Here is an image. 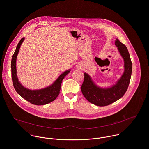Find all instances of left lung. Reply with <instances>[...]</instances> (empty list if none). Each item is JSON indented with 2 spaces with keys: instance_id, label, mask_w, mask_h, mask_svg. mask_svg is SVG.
I'll list each match as a JSON object with an SVG mask.
<instances>
[{
  "instance_id": "obj_1",
  "label": "left lung",
  "mask_w": 149,
  "mask_h": 149,
  "mask_svg": "<svg viewBox=\"0 0 149 149\" xmlns=\"http://www.w3.org/2000/svg\"><path fill=\"white\" fill-rule=\"evenodd\" d=\"M115 45L124 61V73L116 84L107 88H100L88 74L84 73V79L81 86L82 93L89 102L100 107L110 105L121 98L127 90L131 78L132 63L128 49L118 39L115 40Z\"/></svg>"
}]
</instances>
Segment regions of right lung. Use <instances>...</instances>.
<instances>
[{
  "mask_svg": "<svg viewBox=\"0 0 149 149\" xmlns=\"http://www.w3.org/2000/svg\"><path fill=\"white\" fill-rule=\"evenodd\" d=\"M25 38H22L18 43L16 50L12 55L11 61V69H12V79L13 85L16 92L23 98L36 105H41L48 104L55 100L59 94L61 90V83L63 79L70 72V70L65 71L60 75L57 79L50 86L45 88L31 90L25 88L22 86L18 80L16 75V58L18 54L21 44L24 40Z\"/></svg>",
  "mask_w": 149,
  "mask_h": 149,
  "instance_id": "obj_1",
  "label": "right lung"
}]
</instances>
